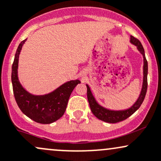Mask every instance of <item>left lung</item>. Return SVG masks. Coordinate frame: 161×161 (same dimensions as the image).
I'll return each instance as SVG.
<instances>
[{
	"mask_svg": "<svg viewBox=\"0 0 161 161\" xmlns=\"http://www.w3.org/2000/svg\"><path fill=\"white\" fill-rule=\"evenodd\" d=\"M130 42L132 44L135 45L139 51V52L143 55V84L142 88H141V94L139 95V97L137 98L135 103L128 109L126 110H110V109L105 108L100 105L94 98V95L91 91V88L87 84V99L89 102L90 108H91V111L94 114V115L96 117H97L100 120H103L104 122L111 123L114 124L124 120L125 119L128 118L130 116H131L134 112L137 110L142 104L143 100H144L145 95L147 93V71H148V66L147 61L146 58H145V53L143 47L140 42L138 39L135 38L133 36H130Z\"/></svg>",
	"mask_w": 161,
	"mask_h": 161,
	"instance_id": "8db88e82",
	"label": "left lung"
}]
</instances>
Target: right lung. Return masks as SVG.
<instances>
[{"label":"right lung","instance_id":"add662e5","mask_svg":"<svg viewBox=\"0 0 161 161\" xmlns=\"http://www.w3.org/2000/svg\"><path fill=\"white\" fill-rule=\"evenodd\" d=\"M27 39L19 44L12 64L11 81L14 95L19 108L27 117L40 124H51L64 115L69 97L74 87L80 81H67L52 92L44 95H34L26 91L20 84L18 76L19 55Z\"/></svg>","mask_w":161,"mask_h":161}]
</instances>
